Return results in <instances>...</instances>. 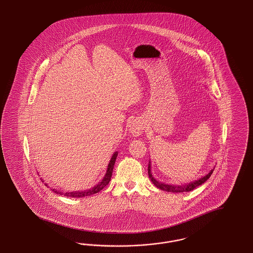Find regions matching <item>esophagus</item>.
<instances>
[{"label": "esophagus", "instance_id": "1", "mask_svg": "<svg viewBox=\"0 0 253 253\" xmlns=\"http://www.w3.org/2000/svg\"><path fill=\"white\" fill-rule=\"evenodd\" d=\"M144 130L143 122L139 120H135L132 121L129 125V132H131L132 136H138L140 135Z\"/></svg>", "mask_w": 253, "mask_h": 253}]
</instances>
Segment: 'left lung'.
I'll return each mask as SVG.
<instances>
[{
    "instance_id": "left-lung-1",
    "label": "left lung",
    "mask_w": 253,
    "mask_h": 253,
    "mask_svg": "<svg viewBox=\"0 0 253 253\" xmlns=\"http://www.w3.org/2000/svg\"><path fill=\"white\" fill-rule=\"evenodd\" d=\"M151 162H149V167H148V174H149V177L151 181L154 183L155 186H157L158 189L162 190V191H166L169 193H184V192H190V191H193L196 187L202 185L203 183H205L206 181L208 180L210 178V176L211 175L213 169H211L207 175H205L204 177H201L200 179L198 180L193 181L191 182L189 184H186V185H167V184H164V183H161L159 181H157L156 178H154L152 172H151V165H150Z\"/></svg>"
}]
</instances>
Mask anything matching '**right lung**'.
Returning <instances> with one entry per match:
<instances>
[{
  "instance_id": "right-lung-1",
  "label": "right lung",
  "mask_w": 253,
  "mask_h": 253,
  "mask_svg": "<svg viewBox=\"0 0 253 253\" xmlns=\"http://www.w3.org/2000/svg\"><path fill=\"white\" fill-rule=\"evenodd\" d=\"M118 157V152L114 153L113 157L111 158L110 162L108 164V168H107V171L103 177V179L101 180V182H99L96 186H95L94 188L90 189V190H87V191H84V192H72V193H62L60 191H57L55 189H53L52 191L55 193H58V194H63L65 196H68V197H75V198H80V197H85V196H89V195H92V194H95V193L100 192L106 185H108L109 182L111 180V177H112V173H113V169H114V166H115V163H116V159ZM45 186H47L45 184Z\"/></svg>"
}]
</instances>
